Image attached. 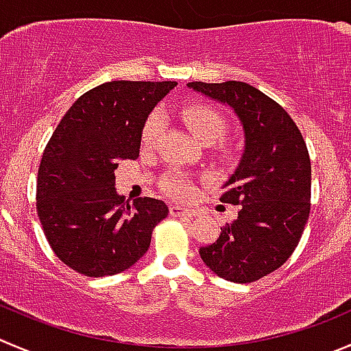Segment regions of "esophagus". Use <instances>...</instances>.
Masks as SVG:
<instances>
[{
  "instance_id": "obj_1",
  "label": "esophagus",
  "mask_w": 351,
  "mask_h": 351,
  "mask_svg": "<svg viewBox=\"0 0 351 351\" xmlns=\"http://www.w3.org/2000/svg\"><path fill=\"white\" fill-rule=\"evenodd\" d=\"M169 214H171L173 217H193L197 213L193 209H185V207L171 206L169 207Z\"/></svg>"
}]
</instances>
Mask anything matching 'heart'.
Returning <instances> with one entry per match:
<instances>
[{"label": "heart", "mask_w": 351, "mask_h": 351, "mask_svg": "<svg viewBox=\"0 0 351 351\" xmlns=\"http://www.w3.org/2000/svg\"><path fill=\"white\" fill-rule=\"evenodd\" d=\"M180 117L199 141L209 142V144L221 138V135L224 134V128H226V120H224L223 114L214 108L206 106V104H186L180 110ZM161 130L162 114L159 111H154V113L149 114L144 128H142V145L144 147L154 145ZM161 186L166 195L180 200L192 199L193 192H195L193 183L178 171L168 173L162 178Z\"/></svg>", "instance_id": "heart-1"}]
</instances>
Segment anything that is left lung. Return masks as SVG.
Returning <instances> with one entry per match:
<instances>
[{
  "label": "left lung",
  "mask_w": 351,
  "mask_h": 351,
  "mask_svg": "<svg viewBox=\"0 0 351 351\" xmlns=\"http://www.w3.org/2000/svg\"><path fill=\"white\" fill-rule=\"evenodd\" d=\"M186 87L228 104L243 127V156L219 197L240 207L238 217L199 254L223 280L252 283L283 266L304 233L311 213L307 145L290 114L245 82Z\"/></svg>",
  "instance_id": "obj_1"
}]
</instances>
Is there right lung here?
Wrapping results in <instances>:
<instances>
[{"mask_svg":"<svg viewBox=\"0 0 351 351\" xmlns=\"http://www.w3.org/2000/svg\"><path fill=\"white\" fill-rule=\"evenodd\" d=\"M176 82L113 80L78 97L51 135L37 173V214L61 262L90 278L128 269L168 216L162 200L128 204L114 189L120 159H137L142 128Z\"/></svg>","mask_w":351,"mask_h":351,"instance_id":"1","label":"right lung"}]
</instances>
